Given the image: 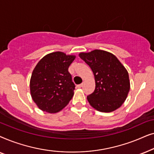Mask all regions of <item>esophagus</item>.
<instances>
[{
	"label": "esophagus",
	"mask_w": 154,
	"mask_h": 154,
	"mask_svg": "<svg viewBox=\"0 0 154 154\" xmlns=\"http://www.w3.org/2000/svg\"><path fill=\"white\" fill-rule=\"evenodd\" d=\"M82 86H83V84H80V85H77V88H82Z\"/></svg>",
	"instance_id": "1"
}]
</instances>
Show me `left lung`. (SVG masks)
<instances>
[{
    "label": "left lung",
    "instance_id": "8db88e82",
    "mask_svg": "<svg viewBox=\"0 0 154 154\" xmlns=\"http://www.w3.org/2000/svg\"><path fill=\"white\" fill-rule=\"evenodd\" d=\"M79 57L92 69L95 89L87 97L91 106L101 112H112L125 102L130 83L127 69L114 54L105 50L81 52Z\"/></svg>",
    "mask_w": 154,
    "mask_h": 154
}]
</instances>
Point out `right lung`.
<instances>
[{"label":"right lung","mask_w":154,"mask_h":154,"mask_svg":"<svg viewBox=\"0 0 154 154\" xmlns=\"http://www.w3.org/2000/svg\"><path fill=\"white\" fill-rule=\"evenodd\" d=\"M75 58L58 51L46 54L38 62L31 74L30 92L41 110L57 113L70 102L75 85L68 69Z\"/></svg>","instance_id":"obj_1"}]
</instances>
